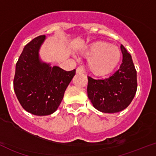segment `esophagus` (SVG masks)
I'll return each instance as SVG.
<instances>
[{"instance_id": "34e87169", "label": "esophagus", "mask_w": 156, "mask_h": 156, "mask_svg": "<svg viewBox=\"0 0 156 156\" xmlns=\"http://www.w3.org/2000/svg\"><path fill=\"white\" fill-rule=\"evenodd\" d=\"M76 72L78 73V74H81V73L85 72V70H84V68H82V67H78L76 69Z\"/></svg>"}]
</instances>
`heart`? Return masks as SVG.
Masks as SVG:
<instances>
[{
  "label": "heart",
  "instance_id": "obj_1",
  "mask_svg": "<svg viewBox=\"0 0 156 156\" xmlns=\"http://www.w3.org/2000/svg\"><path fill=\"white\" fill-rule=\"evenodd\" d=\"M82 54L88 57L87 66L94 75L108 76L117 68L121 61L119 47L106 41H94L84 49Z\"/></svg>",
  "mask_w": 156,
  "mask_h": 156
}]
</instances>
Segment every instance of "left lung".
<instances>
[{"label":"left lung","mask_w":156,"mask_h":156,"mask_svg":"<svg viewBox=\"0 0 156 156\" xmlns=\"http://www.w3.org/2000/svg\"><path fill=\"white\" fill-rule=\"evenodd\" d=\"M121 65L111 76L104 79L88 77L87 92L94 107L102 113H114L127 107L137 91V71L131 56L123 45Z\"/></svg>","instance_id":"obj_1"}]
</instances>
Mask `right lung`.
I'll return each mask as SVG.
<instances>
[{"instance_id": "1", "label": "right lung", "mask_w": 156, "mask_h": 156, "mask_svg": "<svg viewBox=\"0 0 156 156\" xmlns=\"http://www.w3.org/2000/svg\"><path fill=\"white\" fill-rule=\"evenodd\" d=\"M46 36H40L24 47L15 67L14 90L26 111L36 116L54 113L61 104L64 92L75 75L44 62L40 50Z\"/></svg>"}]
</instances>
